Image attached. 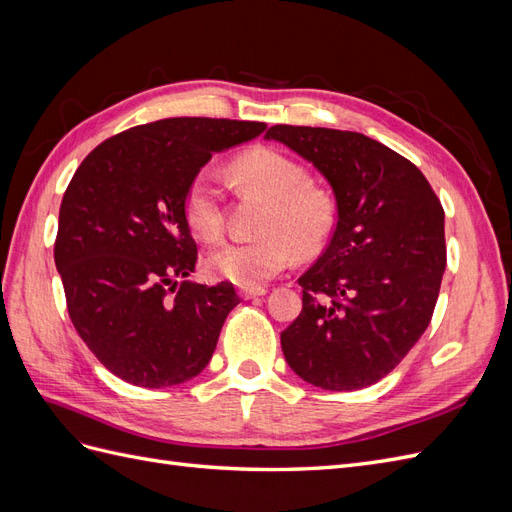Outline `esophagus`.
Returning <instances> with one entry per match:
<instances>
[{"instance_id":"1","label":"esophagus","mask_w":512,"mask_h":512,"mask_svg":"<svg viewBox=\"0 0 512 512\" xmlns=\"http://www.w3.org/2000/svg\"><path fill=\"white\" fill-rule=\"evenodd\" d=\"M239 294H241V299L250 301L256 297H262V294H267V288H239Z\"/></svg>"}]
</instances>
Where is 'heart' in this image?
<instances>
[{
  "label": "heart",
  "mask_w": 512,
  "mask_h": 512,
  "mask_svg": "<svg viewBox=\"0 0 512 512\" xmlns=\"http://www.w3.org/2000/svg\"><path fill=\"white\" fill-rule=\"evenodd\" d=\"M228 173L239 190L267 198V207L258 222V239L226 243L209 254L211 277L260 288L288 269L297 254L314 256L324 250L337 226V200L329 188L309 181L301 162L277 149L256 147L232 160ZM183 213L200 241L222 239V194L205 170L185 190Z\"/></svg>",
  "instance_id": "obj_1"
}]
</instances>
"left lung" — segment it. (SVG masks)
<instances>
[{
  "instance_id": "8db88e82",
  "label": "left lung",
  "mask_w": 512,
  "mask_h": 512,
  "mask_svg": "<svg viewBox=\"0 0 512 512\" xmlns=\"http://www.w3.org/2000/svg\"><path fill=\"white\" fill-rule=\"evenodd\" d=\"M265 138L312 162L337 200L331 243L299 277L286 363L324 391L365 389L429 327L446 269L444 209L421 170L365 134L273 126Z\"/></svg>"
}]
</instances>
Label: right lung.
Wrapping results in <instances>:
<instances>
[{
  "label": "right lung",
  "instance_id": "add662e5",
  "mask_svg": "<svg viewBox=\"0 0 512 512\" xmlns=\"http://www.w3.org/2000/svg\"><path fill=\"white\" fill-rule=\"evenodd\" d=\"M265 128L160 119L106 138L76 168L59 209L55 267L74 329L117 378L164 389L211 361L239 297L228 282L188 280L198 254L183 198L213 153Z\"/></svg>",
  "mask_w": 512,
  "mask_h": 512
}]
</instances>
